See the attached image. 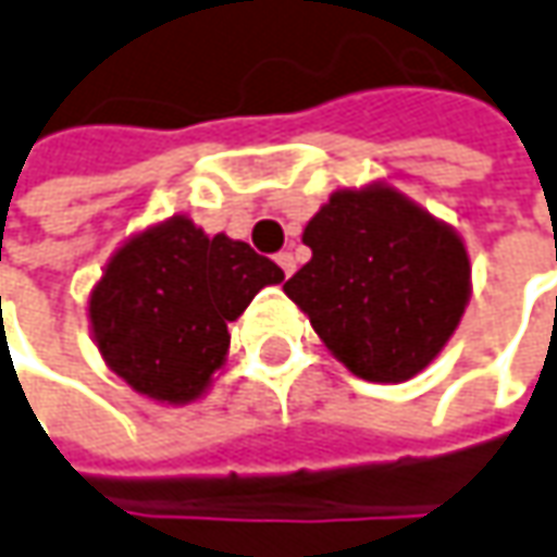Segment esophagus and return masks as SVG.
<instances>
[{
    "label": "esophagus",
    "mask_w": 557,
    "mask_h": 557,
    "mask_svg": "<svg viewBox=\"0 0 557 557\" xmlns=\"http://www.w3.org/2000/svg\"><path fill=\"white\" fill-rule=\"evenodd\" d=\"M277 264L283 268V274H286V277L296 271V258H293V252H277Z\"/></svg>",
    "instance_id": "1"
}]
</instances>
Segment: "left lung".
I'll list each match as a JSON object with an SVG mask.
<instances>
[{"mask_svg": "<svg viewBox=\"0 0 557 557\" xmlns=\"http://www.w3.org/2000/svg\"><path fill=\"white\" fill-rule=\"evenodd\" d=\"M311 261L286 296L351 374L401 383L455 333L471 293V264L446 224L389 186L333 193L302 233Z\"/></svg>", "mask_w": 557, "mask_h": 557, "instance_id": "1", "label": "left lung"}]
</instances>
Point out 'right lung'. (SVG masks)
<instances>
[{
	"instance_id": "right-lung-1",
	"label": "right lung",
	"mask_w": 557,
	"mask_h": 557,
	"mask_svg": "<svg viewBox=\"0 0 557 557\" xmlns=\"http://www.w3.org/2000/svg\"><path fill=\"white\" fill-rule=\"evenodd\" d=\"M283 271L249 243L206 236L171 218L111 258L89 299L102 358L136 393L158 401L202 396L255 293Z\"/></svg>"
}]
</instances>
